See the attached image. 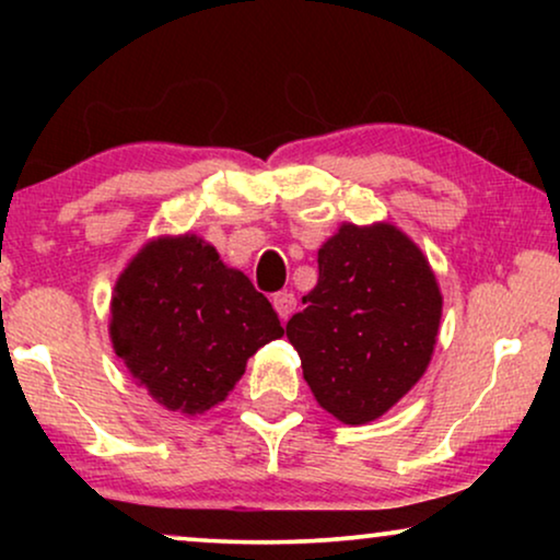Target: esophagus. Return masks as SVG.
<instances>
[{"label": "esophagus", "mask_w": 560, "mask_h": 560, "mask_svg": "<svg viewBox=\"0 0 560 560\" xmlns=\"http://www.w3.org/2000/svg\"><path fill=\"white\" fill-rule=\"evenodd\" d=\"M272 305H275V311H278V316H280L282 320H288L290 316H293L298 301H295L293 293H288V290H282V293H275Z\"/></svg>", "instance_id": "1"}]
</instances>
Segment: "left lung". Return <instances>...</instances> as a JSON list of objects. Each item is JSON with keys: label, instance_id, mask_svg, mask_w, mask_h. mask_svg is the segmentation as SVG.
I'll return each instance as SVG.
<instances>
[{"label": "left lung", "instance_id": "obj_1", "mask_svg": "<svg viewBox=\"0 0 560 560\" xmlns=\"http://www.w3.org/2000/svg\"><path fill=\"white\" fill-rule=\"evenodd\" d=\"M285 334L318 405L341 423L387 412L431 362L441 324L435 275L389 224H343L318 249V282Z\"/></svg>", "mask_w": 560, "mask_h": 560}]
</instances>
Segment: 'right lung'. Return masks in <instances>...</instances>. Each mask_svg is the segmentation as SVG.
I'll return each instance as SVG.
<instances>
[{
	"label": "right lung",
	"instance_id": "right-lung-1",
	"mask_svg": "<svg viewBox=\"0 0 560 560\" xmlns=\"http://www.w3.org/2000/svg\"><path fill=\"white\" fill-rule=\"evenodd\" d=\"M112 343L132 377L167 410L219 405L247 359L282 326L249 278L194 234L150 242L119 275Z\"/></svg>",
	"mask_w": 560,
	"mask_h": 560
}]
</instances>
